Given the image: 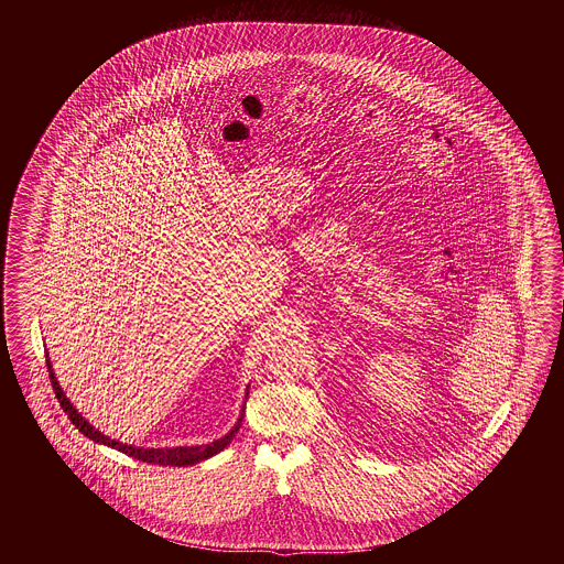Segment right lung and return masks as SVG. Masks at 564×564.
Masks as SVG:
<instances>
[{
  "label": "right lung",
  "instance_id": "1",
  "mask_svg": "<svg viewBox=\"0 0 564 564\" xmlns=\"http://www.w3.org/2000/svg\"><path fill=\"white\" fill-rule=\"evenodd\" d=\"M45 358H47V372H50V378H52L53 391H55V397H57V401H59L62 410L68 413L69 422H72L74 426L78 427V430L85 434L86 438H90V441H95V443L107 444V446H111V448H118V451L126 453V455H130V457H134L138 462L154 463V465H156V463H159V465H173V467H188V465H194V463L205 462L208 457H213V455L221 453L223 448L236 438L239 426H241V420H243V410H246V408H241V415H239L238 424L231 427L223 438L215 441V443L200 444V446L142 448V446H132V444H123L120 443V441H111L109 436H105V434H101L99 430H95V427L90 426V424L86 422L85 417H83V413H78L76 408L69 403L68 397L64 394L62 387H59V382H57V378H55L52 361H50V356H47V354H45ZM246 397H248V393H246Z\"/></svg>",
  "mask_w": 564,
  "mask_h": 564
}]
</instances>
